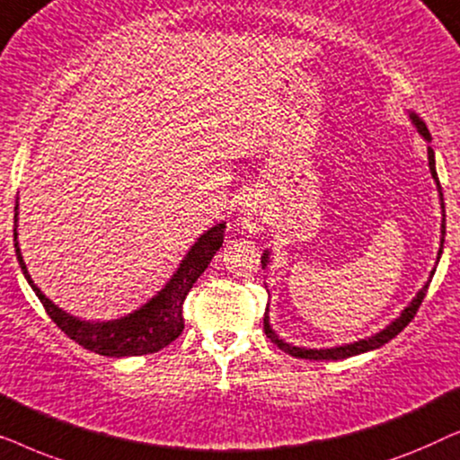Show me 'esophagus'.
<instances>
[{
  "label": "esophagus",
  "instance_id": "obj_1",
  "mask_svg": "<svg viewBox=\"0 0 460 460\" xmlns=\"http://www.w3.org/2000/svg\"><path fill=\"white\" fill-rule=\"evenodd\" d=\"M266 203L253 192H247L238 203V217L244 228L249 230H260L263 222H266Z\"/></svg>",
  "mask_w": 460,
  "mask_h": 460
}]
</instances>
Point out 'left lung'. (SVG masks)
<instances>
[{
    "mask_svg": "<svg viewBox=\"0 0 460 460\" xmlns=\"http://www.w3.org/2000/svg\"><path fill=\"white\" fill-rule=\"evenodd\" d=\"M408 119H411V123L417 128V131L420 136L425 137V142H431V134L429 129H427V125L423 119H420L417 112L414 111H408ZM427 159H429V172H431V178L436 181L438 186V194H439V205H442V226H439V230H442V238H439V251H438V260L442 257V249H444V234H446V211H444V194H442V186H439V178H438V172H436V153H433L431 146H427ZM270 253L272 251H263L261 255V266L266 268L270 263ZM433 274H436V268L431 270L429 279L423 287L419 288V293L414 295L411 304H408L404 310L400 312L398 318H394L392 323H389L385 329L376 331L375 335L370 337H364V339H358V341H351V343H343V345H332V348H299V345H293L285 341V339L279 337V332L272 329V324H270V316L266 312V316H263V331H266L268 339L272 343L279 345L282 351H287V354H291L295 358H305V360H343V358H349V356H358V354H364V351H373L376 348H381V345H385L387 341H392V339L398 335L400 331H404V326L411 323L414 318V314H417L420 301L425 299V293L427 288H429V282L433 279Z\"/></svg>",
    "mask_w": 460,
    "mask_h": 460,
    "instance_id": "obj_1",
    "label": "left lung"
}]
</instances>
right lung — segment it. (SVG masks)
Segmentation results:
<instances>
[{"label": "right lung", "mask_w": 460, "mask_h": 460, "mask_svg": "<svg viewBox=\"0 0 460 460\" xmlns=\"http://www.w3.org/2000/svg\"><path fill=\"white\" fill-rule=\"evenodd\" d=\"M224 228L226 222H219L211 226L209 230H205L188 249L184 260L180 261L178 270L165 282V287L156 291V295H153L137 310L115 320H84L56 305L31 279L21 247H18V200L14 207V247L18 266H21L24 279H27L31 288L46 307L48 316L81 348L109 358L155 354V351L167 348L169 343L181 335V331H184L181 304H184L194 282L199 280V276L211 263L213 255L222 247Z\"/></svg>", "instance_id": "right-lung-1"}]
</instances>
